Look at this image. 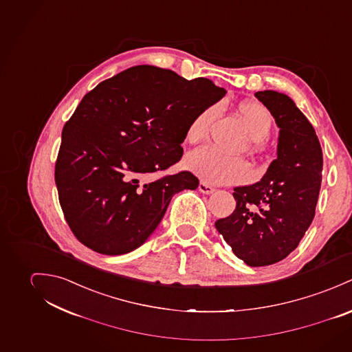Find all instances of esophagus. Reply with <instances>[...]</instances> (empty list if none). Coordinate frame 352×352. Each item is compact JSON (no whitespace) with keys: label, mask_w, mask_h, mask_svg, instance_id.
Instances as JSON below:
<instances>
[{"label":"esophagus","mask_w":352,"mask_h":352,"mask_svg":"<svg viewBox=\"0 0 352 352\" xmlns=\"http://www.w3.org/2000/svg\"><path fill=\"white\" fill-rule=\"evenodd\" d=\"M198 190H199L201 193H204V195H212V193L214 192V188H212V186L208 185V184L201 182V184L198 185Z\"/></svg>","instance_id":"obj_1"}]
</instances>
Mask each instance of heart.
Masks as SVG:
<instances>
[{"instance_id": "1", "label": "heart", "mask_w": 352, "mask_h": 352, "mask_svg": "<svg viewBox=\"0 0 352 352\" xmlns=\"http://www.w3.org/2000/svg\"><path fill=\"white\" fill-rule=\"evenodd\" d=\"M237 111L251 136L252 146H259V142L269 138L273 128V118L265 105L258 101H243L239 104ZM217 112V105L208 107L189 122L186 129L189 143L197 144L206 139ZM186 166L199 179L213 185L239 184L251 175L250 166L244 159L224 155L212 147H204L189 154Z\"/></svg>"}]
</instances>
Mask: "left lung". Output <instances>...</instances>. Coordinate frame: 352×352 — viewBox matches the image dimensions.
Returning a JSON list of instances; mask_svg holds the SVG:
<instances>
[{"label":"left lung","instance_id":"left-lung-1","mask_svg":"<svg viewBox=\"0 0 352 352\" xmlns=\"http://www.w3.org/2000/svg\"><path fill=\"white\" fill-rule=\"evenodd\" d=\"M255 97L279 128L278 157L259 182L234 188L236 209L214 226L239 259L261 267L285 259L312 224L322 151L312 124L290 97L274 90Z\"/></svg>","mask_w":352,"mask_h":352}]
</instances>
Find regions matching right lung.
I'll list each match as a JSON object with an SVG mask.
<instances>
[{"mask_svg":"<svg viewBox=\"0 0 352 352\" xmlns=\"http://www.w3.org/2000/svg\"><path fill=\"white\" fill-rule=\"evenodd\" d=\"M226 93L210 79L142 65L82 98L55 163L59 202L82 244L104 255L131 252L157 230L173 195L198 188L190 171L139 179L179 162L189 122Z\"/></svg>","mask_w":352,"mask_h":352,"instance_id":"obj_1","label":"right lung"}]
</instances>
